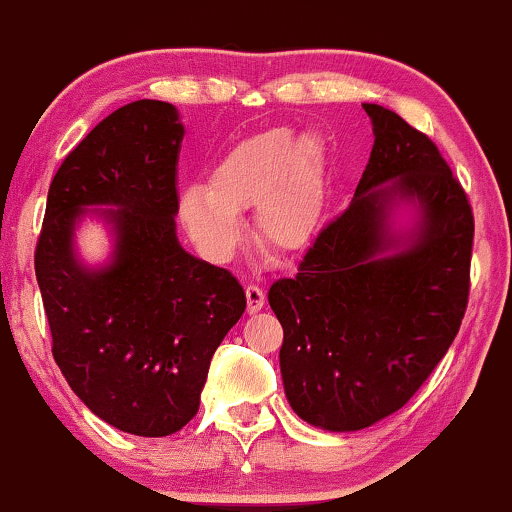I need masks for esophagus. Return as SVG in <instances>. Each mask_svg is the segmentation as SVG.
I'll use <instances>...</instances> for the list:
<instances>
[{
    "label": "esophagus",
    "instance_id": "34e87169",
    "mask_svg": "<svg viewBox=\"0 0 512 512\" xmlns=\"http://www.w3.org/2000/svg\"><path fill=\"white\" fill-rule=\"evenodd\" d=\"M245 300H248V312L257 314L264 307V293L262 288L257 286H248L245 288Z\"/></svg>",
    "mask_w": 512,
    "mask_h": 512
}]
</instances>
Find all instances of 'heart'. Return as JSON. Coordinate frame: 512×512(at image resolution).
<instances>
[{
  "instance_id": "obj_1",
  "label": "heart",
  "mask_w": 512,
  "mask_h": 512,
  "mask_svg": "<svg viewBox=\"0 0 512 512\" xmlns=\"http://www.w3.org/2000/svg\"><path fill=\"white\" fill-rule=\"evenodd\" d=\"M319 196V139L278 125L236 141L210 167L208 184L184 186L177 217L205 260L229 262L243 238L241 210L255 205L262 241L293 250L314 231Z\"/></svg>"
}]
</instances>
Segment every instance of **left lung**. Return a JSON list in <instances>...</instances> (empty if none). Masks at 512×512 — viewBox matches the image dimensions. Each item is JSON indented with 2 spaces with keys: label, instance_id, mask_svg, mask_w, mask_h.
<instances>
[{
  "label": "left lung",
  "instance_id": "left-lung-1",
  "mask_svg": "<svg viewBox=\"0 0 512 512\" xmlns=\"http://www.w3.org/2000/svg\"><path fill=\"white\" fill-rule=\"evenodd\" d=\"M373 148L352 203L295 278L269 288L283 326L286 399L328 432H357L409 401L454 342L468 304L472 210L437 146L364 103Z\"/></svg>",
  "mask_w": 512,
  "mask_h": 512
}]
</instances>
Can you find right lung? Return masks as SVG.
Wrapping results in <instances>:
<instances>
[{"instance_id": "add662e5", "label": "right lung", "mask_w": 512, "mask_h": 512, "mask_svg": "<svg viewBox=\"0 0 512 512\" xmlns=\"http://www.w3.org/2000/svg\"><path fill=\"white\" fill-rule=\"evenodd\" d=\"M172 103L141 99L101 120L58 167L35 252L54 359L94 416L167 437L198 413L210 361L245 312L241 283L181 248ZM87 218L112 238L103 263L76 248Z\"/></svg>"}]
</instances>
